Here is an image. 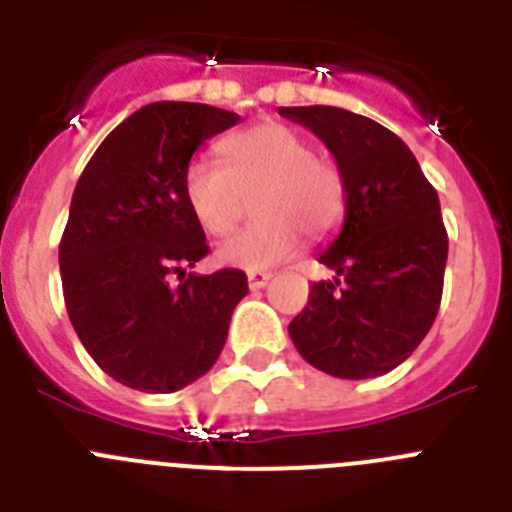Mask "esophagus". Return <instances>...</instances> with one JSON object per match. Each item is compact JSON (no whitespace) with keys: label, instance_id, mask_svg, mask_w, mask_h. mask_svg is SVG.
<instances>
[{"label":"esophagus","instance_id":"34e87169","mask_svg":"<svg viewBox=\"0 0 512 512\" xmlns=\"http://www.w3.org/2000/svg\"><path fill=\"white\" fill-rule=\"evenodd\" d=\"M271 282V274L266 271H248V287L251 289H264Z\"/></svg>","mask_w":512,"mask_h":512}]
</instances>
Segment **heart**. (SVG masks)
Returning a JSON list of instances; mask_svg holds the SVG:
<instances>
[{
    "label": "heart",
    "mask_w": 512,
    "mask_h": 512,
    "mask_svg": "<svg viewBox=\"0 0 512 512\" xmlns=\"http://www.w3.org/2000/svg\"><path fill=\"white\" fill-rule=\"evenodd\" d=\"M223 164L197 158L184 176L194 220L207 235H228L238 225L246 197L259 194L253 215L264 223L235 233L217 248V264L269 271L295 259L302 233L325 241L346 215L348 194L333 161L315 156L310 140L282 122H261L220 146Z\"/></svg>",
    "instance_id": "b5f03b06"
}]
</instances>
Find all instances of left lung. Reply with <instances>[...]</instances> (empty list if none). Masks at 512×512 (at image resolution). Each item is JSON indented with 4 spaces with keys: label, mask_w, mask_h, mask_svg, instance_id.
<instances>
[{
    "label": "left lung",
    "mask_w": 512,
    "mask_h": 512,
    "mask_svg": "<svg viewBox=\"0 0 512 512\" xmlns=\"http://www.w3.org/2000/svg\"><path fill=\"white\" fill-rule=\"evenodd\" d=\"M323 140L346 182L341 233L318 261L336 271L315 282L289 323L302 359L341 379L392 372L436 320L449 235L436 189L392 130L341 107H279Z\"/></svg>",
    "instance_id": "obj_1"
}]
</instances>
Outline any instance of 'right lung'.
Segmentation results:
<instances>
[{"label":"right lung","mask_w":512,"mask_h":512,"mask_svg":"<svg viewBox=\"0 0 512 512\" xmlns=\"http://www.w3.org/2000/svg\"><path fill=\"white\" fill-rule=\"evenodd\" d=\"M238 120L210 104H146L76 182L58 246L63 300L89 356L125 387L164 395L210 372L246 297L238 269L187 274L210 248L184 176L194 151Z\"/></svg>","instance_id":"right-lung-1"}]
</instances>
